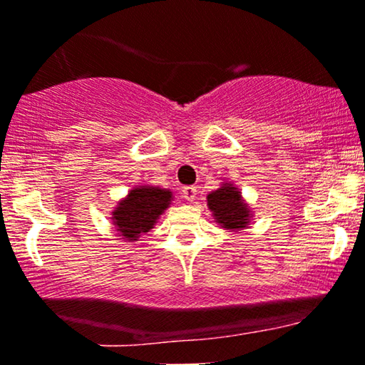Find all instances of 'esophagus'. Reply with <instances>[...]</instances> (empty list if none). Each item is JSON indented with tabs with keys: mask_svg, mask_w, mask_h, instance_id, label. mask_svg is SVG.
<instances>
[{
	"mask_svg": "<svg viewBox=\"0 0 365 365\" xmlns=\"http://www.w3.org/2000/svg\"><path fill=\"white\" fill-rule=\"evenodd\" d=\"M182 195H183V198H185V200L193 202V200H195V197H197V188L195 187H183Z\"/></svg>",
	"mask_w": 365,
	"mask_h": 365,
	"instance_id": "esophagus-1",
	"label": "esophagus"
}]
</instances>
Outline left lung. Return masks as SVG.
Masks as SVG:
<instances>
[{
  "label": "left lung",
  "mask_w": 365,
  "mask_h": 365,
  "mask_svg": "<svg viewBox=\"0 0 365 365\" xmlns=\"http://www.w3.org/2000/svg\"><path fill=\"white\" fill-rule=\"evenodd\" d=\"M208 208L223 228H244L249 225L250 210L242 202L240 192L235 187L225 185L207 197Z\"/></svg>",
  "instance_id": "1"
}]
</instances>
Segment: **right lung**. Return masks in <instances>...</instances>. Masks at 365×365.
<instances>
[{
    "instance_id": "1",
    "label": "right lung",
    "mask_w": 365,
    "mask_h": 365,
    "mask_svg": "<svg viewBox=\"0 0 365 365\" xmlns=\"http://www.w3.org/2000/svg\"><path fill=\"white\" fill-rule=\"evenodd\" d=\"M172 202V192L158 187L133 188L113 212V225L126 240H137L140 233L153 228L155 222Z\"/></svg>"
}]
</instances>
